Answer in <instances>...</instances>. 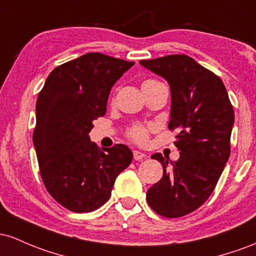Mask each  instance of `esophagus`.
I'll return each instance as SVG.
<instances>
[{
  "label": "esophagus",
  "instance_id": "obj_1",
  "mask_svg": "<svg viewBox=\"0 0 256 256\" xmlns=\"http://www.w3.org/2000/svg\"><path fill=\"white\" fill-rule=\"evenodd\" d=\"M133 157H134V160H142L144 158H146V154H144V152L134 150L133 151Z\"/></svg>",
  "mask_w": 256,
  "mask_h": 256
}]
</instances>
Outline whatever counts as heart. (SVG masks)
<instances>
[{
  "mask_svg": "<svg viewBox=\"0 0 256 256\" xmlns=\"http://www.w3.org/2000/svg\"><path fill=\"white\" fill-rule=\"evenodd\" d=\"M160 83L157 80H146L142 83V87L146 86H152V84H158ZM154 127L152 124H142V123H134L130 127L127 129V136L132 142L136 144H145L148 140V136H150V132Z\"/></svg>",
  "mask_w": 256,
  "mask_h": 256,
  "instance_id": "heart-1",
  "label": "heart"
}]
</instances>
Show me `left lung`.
Returning <instances> with one entry per match:
<instances>
[{"mask_svg":"<svg viewBox=\"0 0 256 256\" xmlns=\"http://www.w3.org/2000/svg\"><path fill=\"white\" fill-rule=\"evenodd\" d=\"M170 86L168 128L178 130L176 162L152 154L163 166V176L148 190V206L160 216L192 213L214 191L231 152L234 112L225 86L216 76L185 54L140 60Z\"/></svg>","mask_w":256,"mask_h":256,"instance_id":"8db88e82","label":"left lung"}]
</instances>
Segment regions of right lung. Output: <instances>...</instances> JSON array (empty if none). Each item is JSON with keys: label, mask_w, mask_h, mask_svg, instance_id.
Segmentation results:
<instances>
[{"label": "right lung", "mask_w": 256, "mask_h": 256, "mask_svg": "<svg viewBox=\"0 0 256 256\" xmlns=\"http://www.w3.org/2000/svg\"><path fill=\"white\" fill-rule=\"evenodd\" d=\"M134 62L87 53L56 66L36 102L34 145L42 182L59 204L88 213L111 196L114 180L133 160L128 146L102 151L88 133L106 114L108 94Z\"/></svg>", "instance_id": "obj_1"}]
</instances>
